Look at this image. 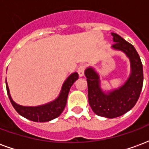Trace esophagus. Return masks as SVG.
I'll list each match as a JSON object with an SVG mask.
<instances>
[{
    "mask_svg": "<svg viewBox=\"0 0 149 149\" xmlns=\"http://www.w3.org/2000/svg\"><path fill=\"white\" fill-rule=\"evenodd\" d=\"M84 70H85V66L84 65H81L79 66V68H77V72L80 77H83L84 74Z\"/></svg>",
    "mask_w": 149,
    "mask_h": 149,
    "instance_id": "1",
    "label": "esophagus"
}]
</instances>
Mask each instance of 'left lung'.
Masks as SVG:
<instances>
[{"instance_id": "8db88e82", "label": "left lung", "mask_w": 149, "mask_h": 149, "mask_svg": "<svg viewBox=\"0 0 149 149\" xmlns=\"http://www.w3.org/2000/svg\"><path fill=\"white\" fill-rule=\"evenodd\" d=\"M112 48L121 51L130 61L131 73L122 86L104 92L100 87V76L93 67H88L84 75L87 78L88 97L92 109L97 115L115 118L131 110L137 102L141 94L144 75L141 58L133 45L118 34L112 33Z\"/></svg>"}]
</instances>
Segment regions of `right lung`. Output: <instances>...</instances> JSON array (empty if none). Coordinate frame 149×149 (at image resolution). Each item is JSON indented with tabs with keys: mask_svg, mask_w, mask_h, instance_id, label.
I'll return each mask as SVG.
<instances>
[{
	"mask_svg": "<svg viewBox=\"0 0 149 149\" xmlns=\"http://www.w3.org/2000/svg\"><path fill=\"white\" fill-rule=\"evenodd\" d=\"M78 77L79 76L77 72H73L69 75L62 85L61 90L58 97L51 102L38 106H22L14 102L9 93L7 81H5L6 89L12 105L20 115L32 121L47 122L58 117L61 114L67 103V98L70 88L77 80Z\"/></svg>",
	"mask_w": 149,
	"mask_h": 149,
	"instance_id": "right-lung-1",
	"label": "right lung"
}]
</instances>
